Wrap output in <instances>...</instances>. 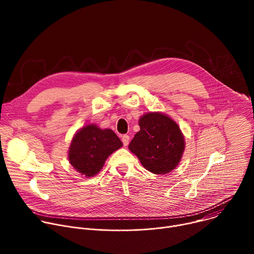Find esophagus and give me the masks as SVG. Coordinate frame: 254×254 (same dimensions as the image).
Returning a JSON list of instances; mask_svg holds the SVG:
<instances>
[{"label":"esophagus","mask_w":254,"mask_h":254,"mask_svg":"<svg viewBox=\"0 0 254 254\" xmlns=\"http://www.w3.org/2000/svg\"><path fill=\"white\" fill-rule=\"evenodd\" d=\"M122 141H123V143H124V146L127 147V144H128V141H129V136H128L127 134H124V135L122 136Z\"/></svg>","instance_id":"34e87169"}]
</instances>
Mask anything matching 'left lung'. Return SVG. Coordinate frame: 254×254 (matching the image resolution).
Instances as JSON below:
<instances>
[{
    "mask_svg": "<svg viewBox=\"0 0 254 254\" xmlns=\"http://www.w3.org/2000/svg\"><path fill=\"white\" fill-rule=\"evenodd\" d=\"M140 127L128 149L148 171L167 174L182 158L185 140L178 125L168 116L150 113L139 119Z\"/></svg>",
    "mask_w": 254,
    "mask_h": 254,
    "instance_id": "obj_1",
    "label": "left lung"
}]
</instances>
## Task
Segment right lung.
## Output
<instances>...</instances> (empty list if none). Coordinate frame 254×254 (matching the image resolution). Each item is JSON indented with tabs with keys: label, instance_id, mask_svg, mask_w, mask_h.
<instances>
[{
	"label": "right lung",
	"instance_id": "add662e5",
	"mask_svg": "<svg viewBox=\"0 0 254 254\" xmlns=\"http://www.w3.org/2000/svg\"><path fill=\"white\" fill-rule=\"evenodd\" d=\"M122 146V140L112 129H101L95 125H89L82 127L72 139L68 159L77 172L92 177L100 171L107 157Z\"/></svg>",
	"mask_w": 254,
	"mask_h": 254
}]
</instances>
